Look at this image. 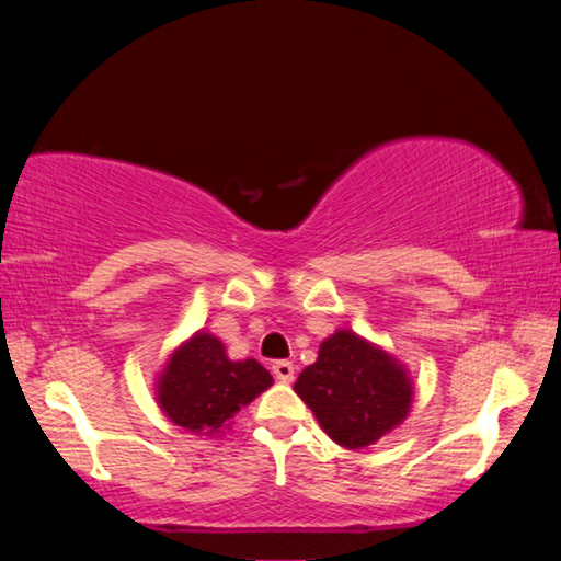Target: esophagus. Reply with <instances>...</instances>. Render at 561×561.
I'll return each instance as SVG.
<instances>
[{
  "label": "esophagus",
  "mask_w": 561,
  "mask_h": 561,
  "mask_svg": "<svg viewBox=\"0 0 561 561\" xmlns=\"http://www.w3.org/2000/svg\"><path fill=\"white\" fill-rule=\"evenodd\" d=\"M272 374L277 381L282 383H291L294 381V364L291 360H277V364L272 366Z\"/></svg>",
  "instance_id": "34e87169"
}]
</instances>
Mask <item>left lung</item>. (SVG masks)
<instances>
[{"label": "left lung", "mask_w": 561, "mask_h": 561, "mask_svg": "<svg viewBox=\"0 0 561 561\" xmlns=\"http://www.w3.org/2000/svg\"><path fill=\"white\" fill-rule=\"evenodd\" d=\"M294 391L329 438L348 450L391 433L413 401L405 368L346 329L321 341L319 358L299 374Z\"/></svg>", "instance_id": "1"}]
</instances>
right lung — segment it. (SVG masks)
<instances>
[{
  "label": "right lung",
  "mask_w": 561,
  "mask_h": 561,
  "mask_svg": "<svg viewBox=\"0 0 561 561\" xmlns=\"http://www.w3.org/2000/svg\"><path fill=\"white\" fill-rule=\"evenodd\" d=\"M270 386L272 376L260 360H230L220 339L197 331L168 358L156 391L163 413L180 428L215 435Z\"/></svg>",
  "instance_id": "1"
}]
</instances>
